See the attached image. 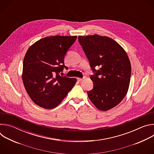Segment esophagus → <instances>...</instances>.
I'll use <instances>...</instances> for the list:
<instances>
[{
    "label": "esophagus",
    "instance_id": "obj_1",
    "mask_svg": "<svg viewBox=\"0 0 154 154\" xmlns=\"http://www.w3.org/2000/svg\"><path fill=\"white\" fill-rule=\"evenodd\" d=\"M83 80V78H77V80L79 81V82H81V81H82Z\"/></svg>",
    "mask_w": 154,
    "mask_h": 154
}]
</instances>
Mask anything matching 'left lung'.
<instances>
[{
    "label": "left lung",
    "instance_id": "obj_1",
    "mask_svg": "<svg viewBox=\"0 0 154 154\" xmlns=\"http://www.w3.org/2000/svg\"><path fill=\"white\" fill-rule=\"evenodd\" d=\"M79 42L95 74L94 87L87 92L94 106L107 111L118 105L129 87L131 64L125 50L113 39L99 35L79 36ZM99 66L98 70L95 69Z\"/></svg>",
    "mask_w": 154,
    "mask_h": 154
}]
</instances>
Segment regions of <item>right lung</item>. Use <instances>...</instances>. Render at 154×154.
I'll return each mask as SVG.
<instances>
[{
    "label": "right lung",
    "mask_w": 154,
    "mask_h": 154,
    "mask_svg": "<svg viewBox=\"0 0 154 154\" xmlns=\"http://www.w3.org/2000/svg\"><path fill=\"white\" fill-rule=\"evenodd\" d=\"M77 36H53L42 38L27 50L23 61V81L32 101L51 109L58 106L77 82L75 78L61 77L64 55Z\"/></svg>",
    "instance_id": "right-lung-1"
}]
</instances>
